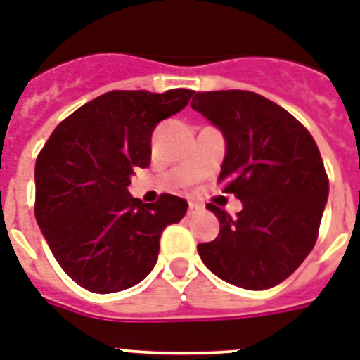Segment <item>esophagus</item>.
I'll list each match as a JSON object with an SVG mask.
<instances>
[{
  "label": "esophagus",
  "mask_w": 360,
  "mask_h": 360,
  "mask_svg": "<svg viewBox=\"0 0 360 360\" xmlns=\"http://www.w3.org/2000/svg\"><path fill=\"white\" fill-rule=\"evenodd\" d=\"M200 210H203V207L198 205V203H188V216H194L198 214Z\"/></svg>",
  "instance_id": "obj_1"
}]
</instances>
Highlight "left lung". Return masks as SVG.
<instances>
[{"label":"left lung","instance_id":"obj_1","mask_svg":"<svg viewBox=\"0 0 360 360\" xmlns=\"http://www.w3.org/2000/svg\"><path fill=\"white\" fill-rule=\"evenodd\" d=\"M190 107L226 136L218 183L242 201L198 253L214 276L248 290L279 285L316 244L329 179L311 133L288 110L248 90L198 92Z\"/></svg>","mask_w":360,"mask_h":360}]
</instances>
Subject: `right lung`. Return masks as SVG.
<instances>
[{
	"label": "right lung",
	"instance_id": "right-lung-1",
	"mask_svg": "<svg viewBox=\"0 0 360 360\" xmlns=\"http://www.w3.org/2000/svg\"><path fill=\"white\" fill-rule=\"evenodd\" d=\"M192 96L186 89L112 90L63 120L38 153L34 216L79 286L110 294L153 270L162 231L181 221L188 203L172 194L142 203L127 186L136 168L150 166L155 125Z\"/></svg>",
	"mask_w": 360,
	"mask_h": 360
}]
</instances>
